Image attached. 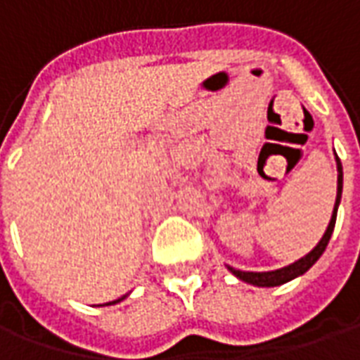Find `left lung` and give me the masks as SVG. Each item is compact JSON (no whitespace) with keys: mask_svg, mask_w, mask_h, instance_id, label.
I'll return each mask as SVG.
<instances>
[{"mask_svg":"<svg viewBox=\"0 0 360 360\" xmlns=\"http://www.w3.org/2000/svg\"><path fill=\"white\" fill-rule=\"evenodd\" d=\"M335 164H338V196H335V204H333V212H332V219H330V224H328V229H326V233L322 235V239L318 241V245L314 249L310 250L309 255H304L302 258H299L297 262L293 264L285 266V268H279V270H271V271H241V270H235L231 266H227L229 271L237 276L243 281H247L250 285H257V287H276V285H283L287 281H291V279L299 278L302 276L304 271L309 270L310 266L316 262L318 258L322 257V252L328 247V243H330V237L333 233V227H335V218H338V206L341 202V188H343V167H341L340 158L335 156Z\"/></svg>","mask_w":360,"mask_h":360,"instance_id":"1","label":"left lung"}]
</instances>
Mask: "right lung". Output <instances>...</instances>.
Here are the masks:
<instances>
[{"label":"right lung","mask_w":360,"mask_h":360,"mask_svg":"<svg viewBox=\"0 0 360 360\" xmlns=\"http://www.w3.org/2000/svg\"><path fill=\"white\" fill-rule=\"evenodd\" d=\"M127 295H123V297H121V299H117V301H111V302H105V304H115V302H119V301H123V299H125Z\"/></svg>","instance_id":"obj_1"}]
</instances>
